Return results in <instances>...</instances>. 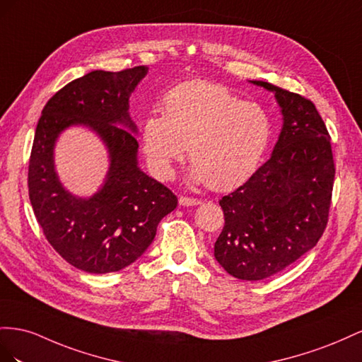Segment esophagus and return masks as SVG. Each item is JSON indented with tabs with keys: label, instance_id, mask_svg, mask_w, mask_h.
Here are the masks:
<instances>
[{
	"label": "esophagus",
	"instance_id": "esophagus-1",
	"mask_svg": "<svg viewBox=\"0 0 362 362\" xmlns=\"http://www.w3.org/2000/svg\"><path fill=\"white\" fill-rule=\"evenodd\" d=\"M202 202L199 199H191V197H180L179 199V204L180 206H197Z\"/></svg>",
	"mask_w": 362,
	"mask_h": 362
}]
</instances>
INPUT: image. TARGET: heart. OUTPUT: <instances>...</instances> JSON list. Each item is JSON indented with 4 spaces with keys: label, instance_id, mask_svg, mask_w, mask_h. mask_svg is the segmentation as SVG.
Wrapping results in <instances>:
<instances>
[{
    "label": "heart",
    "instance_id": "1",
    "mask_svg": "<svg viewBox=\"0 0 362 362\" xmlns=\"http://www.w3.org/2000/svg\"><path fill=\"white\" fill-rule=\"evenodd\" d=\"M162 113H151L141 127L144 153L162 180L171 179L188 146L189 179L232 189L255 173L272 136L265 109L211 81L174 86L163 95Z\"/></svg>",
    "mask_w": 362,
    "mask_h": 362
}]
</instances>
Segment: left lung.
<instances>
[{
  "label": "left lung",
  "mask_w": 362,
  "mask_h": 362,
  "mask_svg": "<svg viewBox=\"0 0 362 362\" xmlns=\"http://www.w3.org/2000/svg\"><path fill=\"white\" fill-rule=\"evenodd\" d=\"M282 129L270 159L243 187L224 195V227L214 256L230 276L262 281L296 262L327 224L335 177L330 136L314 103L268 81Z\"/></svg>",
  "instance_id": "left-lung-1"
}]
</instances>
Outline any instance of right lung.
Instances as JSON below:
<instances>
[{"label":"right lung","instance_id":"obj_1","mask_svg":"<svg viewBox=\"0 0 362 362\" xmlns=\"http://www.w3.org/2000/svg\"><path fill=\"white\" fill-rule=\"evenodd\" d=\"M147 71H90L51 97L37 122L30 202L53 249L86 273H113L135 262L153 243L159 221L177 206L167 187L139 168L129 98ZM69 127L95 132L108 150L107 177L90 198L66 190L55 171V142Z\"/></svg>","mask_w":362,"mask_h":362}]
</instances>
